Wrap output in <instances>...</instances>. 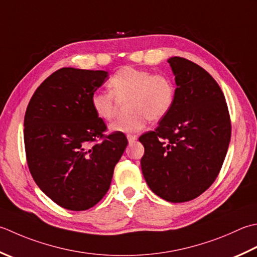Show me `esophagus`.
I'll use <instances>...</instances> for the list:
<instances>
[{
	"mask_svg": "<svg viewBox=\"0 0 257 257\" xmlns=\"http://www.w3.org/2000/svg\"><path fill=\"white\" fill-rule=\"evenodd\" d=\"M127 138H128V143H129V144H134V143L136 142V140H137V136L128 135Z\"/></svg>",
	"mask_w": 257,
	"mask_h": 257,
	"instance_id": "34e87169",
	"label": "esophagus"
}]
</instances>
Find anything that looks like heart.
<instances>
[{
    "label": "heart",
    "mask_w": 257,
    "mask_h": 257,
    "mask_svg": "<svg viewBox=\"0 0 257 257\" xmlns=\"http://www.w3.org/2000/svg\"><path fill=\"white\" fill-rule=\"evenodd\" d=\"M110 91L97 90L91 94V107L97 117L111 120L115 113L117 99L124 97L128 108L134 111L122 115L110 124L112 132L138 134L147 127L149 119L158 120L165 117L175 101V85L165 74H154L146 69L123 67L109 80Z\"/></svg>",
    "instance_id": "obj_1"
}]
</instances>
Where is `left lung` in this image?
I'll return each mask as SVG.
<instances>
[{
    "label": "left lung",
    "mask_w": 257,
    "mask_h": 257,
    "mask_svg": "<svg viewBox=\"0 0 257 257\" xmlns=\"http://www.w3.org/2000/svg\"><path fill=\"white\" fill-rule=\"evenodd\" d=\"M168 63L177 88L169 112L155 132L139 137L146 183L159 197L184 203L198 197L217 177L230 140L225 97L207 71L187 59Z\"/></svg>",
    "instance_id": "left-lung-1"
}]
</instances>
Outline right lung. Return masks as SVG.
Wrapping results in <instances>:
<instances>
[{
  "label": "right lung",
  "instance_id": "1",
  "mask_svg": "<svg viewBox=\"0 0 257 257\" xmlns=\"http://www.w3.org/2000/svg\"><path fill=\"white\" fill-rule=\"evenodd\" d=\"M108 75L102 70L60 69L35 90L25 112L30 173L65 209L85 210L102 199L128 145L122 133L103 136L107 127L91 107V94Z\"/></svg>",
  "mask_w": 257,
  "mask_h": 257
}]
</instances>
